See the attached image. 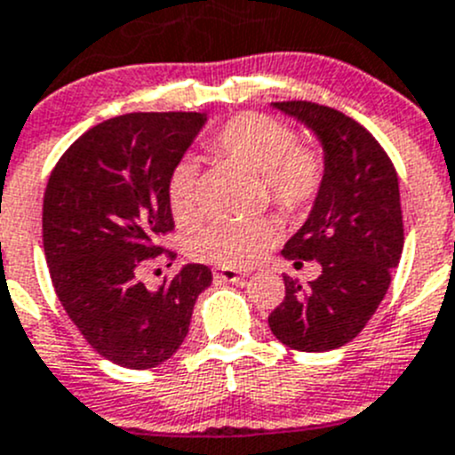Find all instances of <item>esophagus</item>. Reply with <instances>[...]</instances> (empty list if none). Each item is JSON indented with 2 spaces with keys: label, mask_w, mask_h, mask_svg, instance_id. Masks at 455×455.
Wrapping results in <instances>:
<instances>
[{
  "label": "esophagus",
  "mask_w": 455,
  "mask_h": 455,
  "mask_svg": "<svg viewBox=\"0 0 455 455\" xmlns=\"http://www.w3.org/2000/svg\"><path fill=\"white\" fill-rule=\"evenodd\" d=\"M213 278L218 280V283H237V280L244 278V274L235 269H224V267H218V269H213Z\"/></svg>",
  "instance_id": "34e87169"
}]
</instances>
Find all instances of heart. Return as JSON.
Wrapping results in <instances>:
<instances>
[{"label": "heart", "instance_id": "heart-1", "mask_svg": "<svg viewBox=\"0 0 455 455\" xmlns=\"http://www.w3.org/2000/svg\"><path fill=\"white\" fill-rule=\"evenodd\" d=\"M206 146L260 175L269 202L287 215L314 206L325 186V156L316 148L299 143L294 127L265 114L247 112L228 118L208 134ZM165 197L180 224H193L199 218L197 165L193 161L181 159L172 168ZM275 240L278 228L267 218L215 222L190 237L188 256L224 269H247L274 247Z\"/></svg>", "mask_w": 455, "mask_h": 455}]
</instances>
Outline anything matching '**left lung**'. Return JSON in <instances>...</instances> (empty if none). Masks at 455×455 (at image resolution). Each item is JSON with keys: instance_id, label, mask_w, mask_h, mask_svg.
<instances>
[{"instance_id": "1", "label": "left lung", "mask_w": 455, "mask_h": 455, "mask_svg": "<svg viewBox=\"0 0 455 455\" xmlns=\"http://www.w3.org/2000/svg\"><path fill=\"white\" fill-rule=\"evenodd\" d=\"M274 105L316 132L328 175L307 222L283 249L287 260H318L323 271L309 287L283 275L285 299L269 328L294 350L328 352L362 332L388 291L404 247L400 184L362 123L309 100Z\"/></svg>"}]
</instances>
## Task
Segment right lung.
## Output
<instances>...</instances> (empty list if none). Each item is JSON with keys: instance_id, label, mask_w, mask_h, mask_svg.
<instances>
[{"instance_id": "right-lung-1", "label": "right lung", "mask_w": 455, "mask_h": 455, "mask_svg": "<svg viewBox=\"0 0 455 455\" xmlns=\"http://www.w3.org/2000/svg\"><path fill=\"white\" fill-rule=\"evenodd\" d=\"M206 116L134 112L93 125L51 170L42 242L53 290L84 341L109 362L146 371L175 355L188 334L206 265H186L159 290L141 271L177 258L159 237L175 222L165 184Z\"/></svg>"}]
</instances>
